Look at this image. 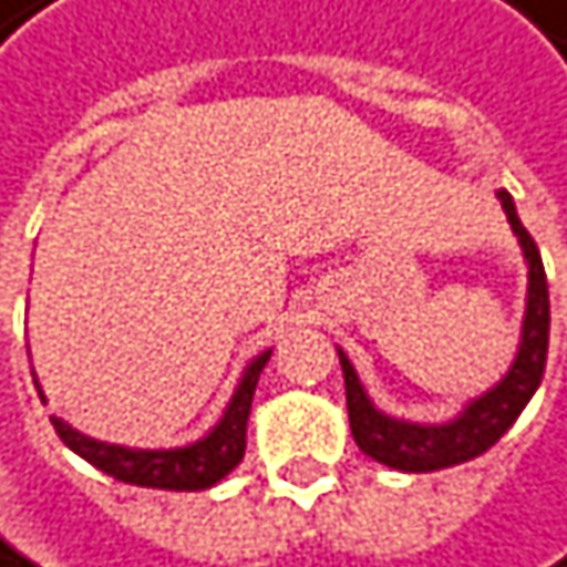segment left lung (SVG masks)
Masks as SVG:
<instances>
[{
  "mask_svg": "<svg viewBox=\"0 0 567 567\" xmlns=\"http://www.w3.org/2000/svg\"><path fill=\"white\" fill-rule=\"evenodd\" d=\"M497 200L507 215L511 231L520 241L524 261H528V299H524V322H520V342L511 370L497 386L471 400L454 420L447 423H410L396 420L383 410L373 406V400L362 390L349 355L339 349L342 377H346V406H349V430L359 443V451L406 474H430L443 471L464 461L481 457L491 451L494 443L511 430V423L528 406L535 390L542 386L545 377V359H548V326H551V309H548V278L545 265L538 255L535 238L528 228L520 225L514 197L501 187Z\"/></svg>",
  "mask_w": 567,
  "mask_h": 567,
  "instance_id": "1",
  "label": "left lung"
}]
</instances>
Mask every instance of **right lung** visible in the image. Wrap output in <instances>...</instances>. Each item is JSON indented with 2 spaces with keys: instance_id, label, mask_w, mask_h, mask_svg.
<instances>
[{
  "instance_id": "1",
  "label": "right lung",
  "mask_w": 567,
  "mask_h": 567,
  "mask_svg": "<svg viewBox=\"0 0 567 567\" xmlns=\"http://www.w3.org/2000/svg\"><path fill=\"white\" fill-rule=\"evenodd\" d=\"M268 355H271V349L258 352L248 362L221 420L200 440L187 443V447L134 451V447H120V443L93 440V436L73 430L70 423H63L60 416H53V426L73 454H80L96 471L124 481V484L157 487V491H205V487L218 484L221 477H228L245 457V430H248L251 396H255V386H258V377L265 370Z\"/></svg>"
}]
</instances>
